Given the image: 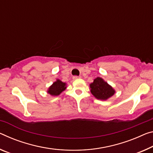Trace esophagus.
Returning a JSON list of instances; mask_svg holds the SVG:
<instances>
[{"label": "esophagus", "instance_id": "obj_1", "mask_svg": "<svg viewBox=\"0 0 153 153\" xmlns=\"http://www.w3.org/2000/svg\"><path fill=\"white\" fill-rule=\"evenodd\" d=\"M79 78H80V77L77 76H74V77H73V79H79Z\"/></svg>", "mask_w": 153, "mask_h": 153}]
</instances>
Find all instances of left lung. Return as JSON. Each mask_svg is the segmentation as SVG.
<instances>
[{
	"mask_svg": "<svg viewBox=\"0 0 153 153\" xmlns=\"http://www.w3.org/2000/svg\"><path fill=\"white\" fill-rule=\"evenodd\" d=\"M91 92L97 99L101 100H106L114 94L115 91L109 84L103 81L101 77H97L94 79L93 83L90 85Z\"/></svg>",
	"mask_w": 153,
	"mask_h": 153,
	"instance_id": "obj_1",
	"label": "left lung"
}]
</instances>
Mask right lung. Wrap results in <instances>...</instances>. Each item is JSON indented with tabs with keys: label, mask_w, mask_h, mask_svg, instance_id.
<instances>
[{
	"label": "right lung",
	"mask_w": 153,
	"mask_h": 153,
	"mask_svg": "<svg viewBox=\"0 0 153 153\" xmlns=\"http://www.w3.org/2000/svg\"><path fill=\"white\" fill-rule=\"evenodd\" d=\"M65 88H66V84L59 80V79H57V81L55 82L50 87L48 92L51 95L57 96L65 90Z\"/></svg>",
	"instance_id": "right-lung-1"
}]
</instances>
